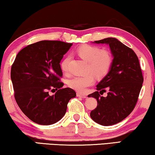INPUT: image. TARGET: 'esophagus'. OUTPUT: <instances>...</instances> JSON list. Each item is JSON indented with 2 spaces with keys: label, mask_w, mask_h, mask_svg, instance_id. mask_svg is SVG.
I'll return each mask as SVG.
<instances>
[{
  "label": "esophagus",
  "mask_w": 155,
  "mask_h": 155,
  "mask_svg": "<svg viewBox=\"0 0 155 155\" xmlns=\"http://www.w3.org/2000/svg\"><path fill=\"white\" fill-rule=\"evenodd\" d=\"M77 96H78V97H81V98H87V95H84V94H80L79 92L77 93Z\"/></svg>",
  "instance_id": "1"
}]
</instances>
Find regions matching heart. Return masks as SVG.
I'll return each instance as SVG.
<instances>
[{
  "label": "heart",
  "mask_w": 155,
  "mask_h": 155,
  "mask_svg": "<svg viewBox=\"0 0 155 155\" xmlns=\"http://www.w3.org/2000/svg\"><path fill=\"white\" fill-rule=\"evenodd\" d=\"M78 55L88 62V71L97 77H103L108 73L112 64L110 53L107 50H101L98 47L85 45L78 49ZM70 57L67 56L61 63V68L64 73H68ZM94 78L92 74L84 76H75L68 81V85L74 90L83 92L87 87L92 85Z\"/></svg>",
  "instance_id": "obj_1"
}]
</instances>
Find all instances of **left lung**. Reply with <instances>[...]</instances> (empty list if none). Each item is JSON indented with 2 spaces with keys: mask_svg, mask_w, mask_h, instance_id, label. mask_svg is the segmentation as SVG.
<instances>
[{
  "mask_svg": "<svg viewBox=\"0 0 155 155\" xmlns=\"http://www.w3.org/2000/svg\"><path fill=\"white\" fill-rule=\"evenodd\" d=\"M94 43L109 45L113 59L108 73L96 85L99 93L109 91L106 97L97 91L88 97L97 100V107L90 113L94 122L103 126L120 122L131 113L142 88L143 78L136 53L115 38H107Z\"/></svg>",
  "mask_w": 155,
  "mask_h": 155,
  "instance_id": "obj_1",
  "label": "left lung"
}]
</instances>
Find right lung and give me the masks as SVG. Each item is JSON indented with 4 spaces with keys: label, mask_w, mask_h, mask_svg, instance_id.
<instances>
[{
    "label": "right lung",
    "mask_w": 155,
    "mask_h": 155,
    "mask_svg": "<svg viewBox=\"0 0 155 155\" xmlns=\"http://www.w3.org/2000/svg\"><path fill=\"white\" fill-rule=\"evenodd\" d=\"M72 46L56 40H42L29 45L17 54L11 80L18 105L31 121L41 125L57 122L64 116L67 104L76 96L71 88H62L60 62ZM58 91L50 96L48 91Z\"/></svg>",
    "instance_id": "add662e5"
}]
</instances>
